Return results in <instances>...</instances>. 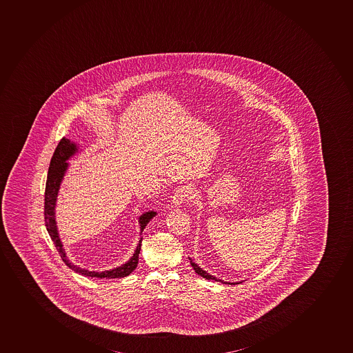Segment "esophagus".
Segmentation results:
<instances>
[{
    "label": "esophagus",
    "mask_w": 353,
    "mask_h": 353,
    "mask_svg": "<svg viewBox=\"0 0 353 353\" xmlns=\"http://www.w3.org/2000/svg\"><path fill=\"white\" fill-rule=\"evenodd\" d=\"M192 196H194V189L190 185H183L176 189L172 202L174 205H181L183 203L189 202L192 199Z\"/></svg>",
    "instance_id": "34e87169"
}]
</instances>
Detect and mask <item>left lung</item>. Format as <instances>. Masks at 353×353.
Returning <instances> with one entry per match:
<instances>
[{"mask_svg": "<svg viewBox=\"0 0 353 353\" xmlns=\"http://www.w3.org/2000/svg\"><path fill=\"white\" fill-rule=\"evenodd\" d=\"M189 261H190V264H192V268L195 270L196 273L199 274V275H201V276L204 277V279H206V280H214L216 281V282H221V283H228V284H237L241 283V282H236V283H230V282H225V281L220 280V279H216V277L213 276V275H211V274L206 273L205 270H203L201 267L199 266V265L195 264L194 261L189 258Z\"/></svg>", "mask_w": 353, "mask_h": 353, "instance_id": "obj_1", "label": "left lung"}]
</instances>
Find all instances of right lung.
<instances>
[{
  "mask_svg": "<svg viewBox=\"0 0 353 353\" xmlns=\"http://www.w3.org/2000/svg\"><path fill=\"white\" fill-rule=\"evenodd\" d=\"M77 151H78L77 144L71 142L69 139L63 137L62 140L59 141V143L57 144L55 152L52 154V161H50V165H49L48 176H47L45 190V223L47 230H48L49 235L52 237V242L55 244L56 249L59 251V254H61L63 261L71 270H74L76 273L81 274V275H85V276L99 277V279H104V277H106V279H117V277L127 276L137 267L142 237L139 241L137 250H135L133 257L130 258V261L121 265V266L113 268V270H104V272H90V270H83V268H80V267L73 265L72 263H70L69 259L66 257L65 251L63 249V244L61 242V239H59V230H57V226H56V201H57V195H59V185H61L63 176L65 174L68 166H69L66 161L70 159L71 156L76 154ZM154 216H156V212L149 211V212L143 213L139 218L141 233L143 232L148 223Z\"/></svg>",
  "mask_w": 353,
  "mask_h": 353,
  "instance_id": "obj_1",
  "label": "right lung"
}]
</instances>
